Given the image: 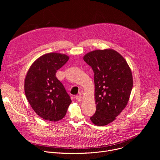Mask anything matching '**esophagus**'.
<instances>
[{
  "instance_id": "1",
  "label": "esophagus",
  "mask_w": 160,
  "mask_h": 160,
  "mask_svg": "<svg viewBox=\"0 0 160 160\" xmlns=\"http://www.w3.org/2000/svg\"><path fill=\"white\" fill-rule=\"evenodd\" d=\"M75 99L78 101H81L83 99V98L81 96H80V95H77V96H75Z\"/></svg>"
}]
</instances>
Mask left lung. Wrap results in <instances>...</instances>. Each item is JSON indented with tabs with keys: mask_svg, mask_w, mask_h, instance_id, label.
<instances>
[{
	"mask_svg": "<svg viewBox=\"0 0 160 160\" xmlns=\"http://www.w3.org/2000/svg\"><path fill=\"white\" fill-rule=\"evenodd\" d=\"M83 60L94 73L96 111L90 120L98 126L108 125L128 103L133 87L130 68L123 56L112 49L90 52Z\"/></svg>",
	"mask_w": 160,
	"mask_h": 160,
	"instance_id": "1",
	"label": "left lung"
}]
</instances>
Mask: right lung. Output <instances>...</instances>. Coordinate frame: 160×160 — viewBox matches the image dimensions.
Masks as SVG:
<instances>
[{
  "instance_id": "obj_1",
  "label": "right lung",
  "mask_w": 160,
  "mask_h": 160,
  "mask_svg": "<svg viewBox=\"0 0 160 160\" xmlns=\"http://www.w3.org/2000/svg\"><path fill=\"white\" fill-rule=\"evenodd\" d=\"M69 57L52 52L38 58L30 66L25 80V92L32 109L42 118L51 122L66 115L72 100L62 83L56 78L57 70Z\"/></svg>"
}]
</instances>
